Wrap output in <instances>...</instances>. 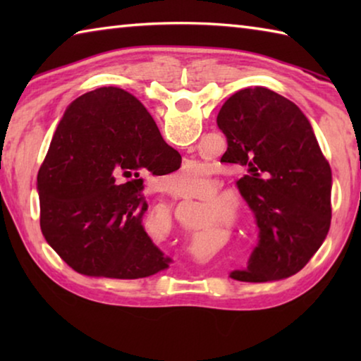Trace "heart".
Wrapping results in <instances>:
<instances>
[{
  "label": "heart",
  "instance_id": "1",
  "mask_svg": "<svg viewBox=\"0 0 361 361\" xmlns=\"http://www.w3.org/2000/svg\"><path fill=\"white\" fill-rule=\"evenodd\" d=\"M199 180H202V169L191 167L181 170V172L172 176L173 191L180 195H189L192 192L195 183H199Z\"/></svg>",
  "mask_w": 361,
  "mask_h": 361
}]
</instances>
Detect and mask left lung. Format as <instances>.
<instances>
[{
	"instance_id": "8db88e82",
	"label": "left lung",
	"mask_w": 361,
	"mask_h": 361,
	"mask_svg": "<svg viewBox=\"0 0 361 361\" xmlns=\"http://www.w3.org/2000/svg\"><path fill=\"white\" fill-rule=\"evenodd\" d=\"M216 124L228 140L221 162L243 170L237 188L259 228L247 269L231 277L271 282L295 276L331 224V169L312 126L295 103L266 87L229 97Z\"/></svg>"
}]
</instances>
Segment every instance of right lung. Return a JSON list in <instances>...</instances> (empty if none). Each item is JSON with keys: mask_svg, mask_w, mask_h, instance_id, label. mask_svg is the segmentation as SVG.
<instances>
[{"mask_svg": "<svg viewBox=\"0 0 361 361\" xmlns=\"http://www.w3.org/2000/svg\"><path fill=\"white\" fill-rule=\"evenodd\" d=\"M180 164L132 94L100 87L78 97L38 173L42 235L84 276L143 279L164 271L170 258L142 224L148 204L140 173L167 175Z\"/></svg>", "mask_w": 361, "mask_h": 361, "instance_id": "add662e5", "label": "right lung"}]
</instances>
